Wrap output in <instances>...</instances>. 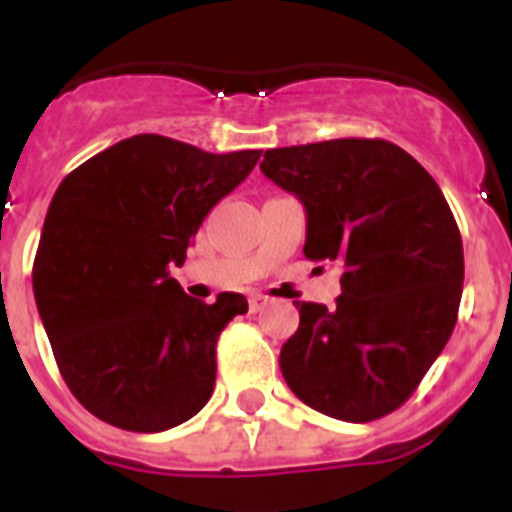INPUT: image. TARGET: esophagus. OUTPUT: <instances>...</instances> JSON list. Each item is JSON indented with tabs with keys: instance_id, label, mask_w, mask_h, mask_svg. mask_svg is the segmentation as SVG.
Returning <instances> with one entry per match:
<instances>
[{
	"instance_id": "obj_1",
	"label": "esophagus",
	"mask_w": 512,
	"mask_h": 512,
	"mask_svg": "<svg viewBox=\"0 0 512 512\" xmlns=\"http://www.w3.org/2000/svg\"><path fill=\"white\" fill-rule=\"evenodd\" d=\"M266 305H269V297H266V295H259V292H253V295L248 297V307H251V312L264 310Z\"/></svg>"
}]
</instances>
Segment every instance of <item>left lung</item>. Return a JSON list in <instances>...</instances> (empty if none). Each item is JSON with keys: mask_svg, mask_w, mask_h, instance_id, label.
Returning a JSON list of instances; mask_svg holds the SVG:
<instances>
[{"mask_svg": "<svg viewBox=\"0 0 512 512\" xmlns=\"http://www.w3.org/2000/svg\"><path fill=\"white\" fill-rule=\"evenodd\" d=\"M261 171L305 205L310 261L341 274L336 310L295 302L284 382L330 418L369 423L408 400L456 325L459 225L433 176L400 146L338 138L271 148Z\"/></svg>", "mask_w": 512, "mask_h": 512, "instance_id": "left-lung-1", "label": "left lung"}]
</instances>
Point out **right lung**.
Listing matches in <instances>:
<instances>
[{"label":"right lung","instance_id":"1","mask_svg":"<svg viewBox=\"0 0 512 512\" xmlns=\"http://www.w3.org/2000/svg\"><path fill=\"white\" fill-rule=\"evenodd\" d=\"M261 151L207 153L133 135L71 171L53 194L33 292L76 400L104 423L169 431L205 408L220 330L246 297L184 295L182 266L207 212L251 174Z\"/></svg>","mask_w":512,"mask_h":512}]
</instances>
